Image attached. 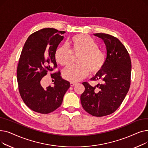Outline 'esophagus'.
Returning <instances> with one entry per match:
<instances>
[{
	"label": "esophagus",
	"instance_id": "obj_1",
	"mask_svg": "<svg viewBox=\"0 0 148 148\" xmlns=\"http://www.w3.org/2000/svg\"><path fill=\"white\" fill-rule=\"evenodd\" d=\"M76 84H77V83H75V82H70V85H71V86H74V85H75Z\"/></svg>",
	"mask_w": 148,
	"mask_h": 148
}]
</instances>
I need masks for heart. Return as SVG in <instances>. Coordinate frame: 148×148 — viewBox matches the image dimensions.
Instances as JSON below:
<instances>
[{
    "mask_svg": "<svg viewBox=\"0 0 148 148\" xmlns=\"http://www.w3.org/2000/svg\"><path fill=\"white\" fill-rule=\"evenodd\" d=\"M69 50L65 45H60L54 51L58 63L66 66L74 56H79L75 65H69L63 71L64 78L68 81L78 82L86 77L89 72L95 74L101 71L106 62L104 53L98 47L97 42L90 36L79 34L71 37L66 42Z\"/></svg>",
    "mask_w": 148,
    "mask_h": 148,
    "instance_id": "heart-1",
    "label": "heart"
}]
</instances>
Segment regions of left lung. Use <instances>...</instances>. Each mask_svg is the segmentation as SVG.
<instances>
[{"label":"left lung","instance_id":"left-lung-1","mask_svg":"<svg viewBox=\"0 0 148 148\" xmlns=\"http://www.w3.org/2000/svg\"><path fill=\"white\" fill-rule=\"evenodd\" d=\"M94 35L104 41L107 58L103 68L91 79L100 83L93 87L83 82L85 90L80 100L85 111L101 117L114 113L127 94L131 84V62L128 51L117 38L106 34Z\"/></svg>","mask_w":148,"mask_h":148}]
</instances>
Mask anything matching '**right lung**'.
<instances>
[{"label":"right lung","mask_w":148,"mask_h":148,"mask_svg":"<svg viewBox=\"0 0 148 148\" xmlns=\"http://www.w3.org/2000/svg\"><path fill=\"white\" fill-rule=\"evenodd\" d=\"M65 33L53 28L38 30L28 37L21 51L17 70L18 90L23 102L35 112L48 114L56 110L70 86L60 71L51 73L57 68L54 51ZM49 72L54 85L44 88L41 79Z\"/></svg>","instance_id":"add662e5"}]
</instances>
